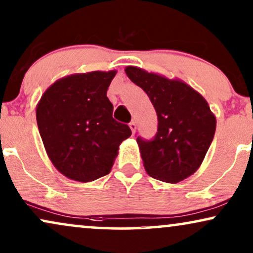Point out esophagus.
<instances>
[{
    "label": "esophagus",
    "instance_id": "obj_1",
    "mask_svg": "<svg viewBox=\"0 0 253 253\" xmlns=\"http://www.w3.org/2000/svg\"><path fill=\"white\" fill-rule=\"evenodd\" d=\"M129 128H130V130H132L133 134L135 133V130H136V124H135V121H130V123H129Z\"/></svg>",
    "mask_w": 253,
    "mask_h": 253
}]
</instances>
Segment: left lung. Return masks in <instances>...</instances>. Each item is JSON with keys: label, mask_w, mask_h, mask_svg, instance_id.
I'll list each match as a JSON object with an SVG mask.
<instances>
[{"label": "left lung", "mask_w": 253, "mask_h": 253, "mask_svg": "<svg viewBox=\"0 0 253 253\" xmlns=\"http://www.w3.org/2000/svg\"><path fill=\"white\" fill-rule=\"evenodd\" d=\"M125 72L146 92L158 114L154 139H136L147 174L167 183L183 181L200 168L211 145L215 114L202 94L183 81L136 66H127Z\"/></svg>", "instance_id": "obj_1"}]
</instances>
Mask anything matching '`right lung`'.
<instances>
[{
	"mask_svg": "<svg viewBox=\"0 0 253 253\" xmlns=\"http://www.w3.org/2000/svg\"><path fill=\"white\" fill-rule=\"evenodd\" d=\"M113 71L75 73L46 88L36 106L38 129L57 170L78 182L111 171L120 143L130 136L127 125L113 119L107 88Z\"/></svg>",
	"mask_w": 253,
	"mask_h": 253,
	"instance_id": "add662e5",
	"label": "right lung"
}]
</instances>
